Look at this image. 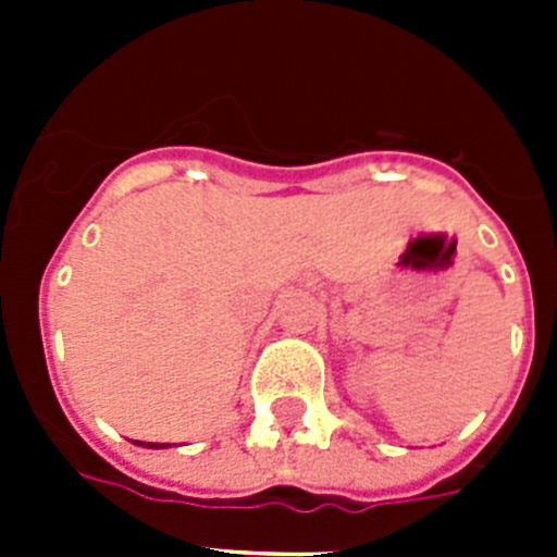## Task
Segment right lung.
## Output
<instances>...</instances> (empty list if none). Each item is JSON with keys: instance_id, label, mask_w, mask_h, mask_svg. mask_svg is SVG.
I'll use <instances>...</instances> for the list:
<instances>
[{"instance_id": "obj_1", "label": "right lung", "mask_w": 557, "mask_h": 557, "mask_svg": "<svg viewBox=\"0 0 557 557\" xmlns=\"http://www.w3.org/2000/svg\"><path fill=\"white\" fill-rule=\"evenodd\" d=\"M141 446H147V449H164V444H141Z\"/></svg>"}]
</instances>
